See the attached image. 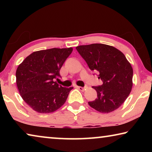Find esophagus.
I'll return each mask as SVG.
<instances>
[{"label":"esophagus","mask_w":152,"mask_h":152,"mask_svg":"<svg viewBox=\"0 0 152 152\" xmlns=\"http://www.w3.org/2000/svg\"><path fill=\"white\" fill-rule=\"evenodd\" d=\"M76 88L81 91H84V90H85V88H84V87H82V86H76Z\"/></svg>","instance_id":"34e87169"}]
</instances>
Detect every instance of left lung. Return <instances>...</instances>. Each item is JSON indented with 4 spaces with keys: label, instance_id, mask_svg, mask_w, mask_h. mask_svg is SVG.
<instances>
[{
    "label": "left lung",
    "instance_id": "left-lung-1",
    "mask_svg": "<svg viewBox=\"0 0 152 152\" xmlns=\"http://www.w3.org/2000/svg\"><path fill=\"white\" fill-rule=\"evenodd\" d=\"M76 49L102 81V85L92 86L97 97L88 104L102 113L117 109L128 97L133 85V69L125 55L117 48L102 43L80 45Z\"/></svg>",
    "mask_w": 152,
    "mask_h": 152
}]
</instances>
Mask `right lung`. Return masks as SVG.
Listing matches in <instances>:
<instances>
[{"label":"right lung","instance_id":"add662e5","mask_svg":"<svg viewBox=\"0 0 152 152\" xmlns=\"http://www.w3.org/2000/svg\"><path fill=\"white\" fill-rule=\"evenodd\" d=\"M72 51V48L35 51L18 66L17 88L24 101L35 111L53 113L65 103L73 87L61 86L53 79L61 77L60 69Z\"/></svg>","mask_w":152,"mask_h":152}]
</instances>
